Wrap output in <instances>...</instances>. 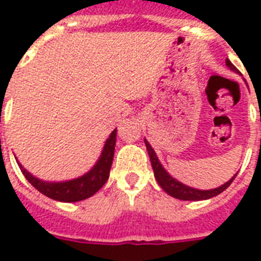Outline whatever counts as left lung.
<instances>
[{"mask_svg": "<svg viewBox=\"0 0 261 261\" xmlns=\"http://www.w3.org/2000/svg\"><path fill=\"white\" fill-rule=\"evenodd\" d=\"M226 66L229 67L230 70L239 73L237 67H236L229 59H226ZM145 145H146L147 153H149V157H150L151 167H153V172H154V177L155 180H157V182H159L160 186H161V188H163L167 194H169L171 196H173V198L176 199H180V200H204V199L214 198V196H217V195H219L221 192H223V191L226 190L227 187L231 184V181L234 180L236 176H237V174H234L229 181L225 182L223 186L218 187V188H214V190H196V188L186 186V184H182V182L177 181L176 178L172 177L171 174L164 169V167L161 165L159 159H157V155H155V151L153 150V147L150 146V143L147 142L146 139H145Z\"/></svg>", "mask_w": 261, "mask_h": 261, "instance_id": "left-lung-1", "label": "left lung"}]
</instances>
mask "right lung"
Returning a JSON list of instances; mask_svg holds the SVG:
<instances>
[{"label":"right lung","instance_id":"add662e5","mask_svg":"<svg viewBox=\"0 0 261 261\" xmlns=\"http://www.w3.org/2000/svg\"><path fill=\"white\" fill-rule=\"evenodd\" d=\"M115 143H116V130L112 131L110 138L106 141L101 155L96 165L84 176L69 180V181H43L40 178L32 176L25 168H22L20 163H18V167L27 180L43 195H46L54 200H59V202H80V200L90 198L92 195L96 194L108 180L112 160H114Z\"/></svg>","mask_w":261,"mask_h":261}]
</instances>
